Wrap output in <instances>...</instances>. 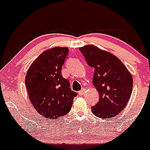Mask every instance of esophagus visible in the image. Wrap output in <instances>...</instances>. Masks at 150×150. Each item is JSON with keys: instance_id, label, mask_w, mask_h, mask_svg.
Masks as SVG:
<instances>
[{"instance_id": "esophagus-1", "label": "esophagus", "mask_w": 150, "mask_h": 150, "mask_svg": "<svg viewBox=\"0 0 150 150\" xmlns=\"http://www.w3.org/2000/svg\"><path fill=\"white\" fill-rule=\"evenodd\" d=\"M85 91H86V88H82L81 91H79V95L83 94L85 93Z\"/></svg>"}]
</instances>
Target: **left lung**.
I'll list each match as a JSON object with an SVG mask.
<instances>
[{
  "label": "left lung",
  "mask_w": 150,
  "mask_h": 150,
  "mask_svg": "<svg viewBox=\"0 0 150 150\" xmlns=\"http://www.w3.org/2000/svg\"><path fill=\"white\" fill-rule=\"evenodd\" d=\"M90 67L94 69L93 84L99 101L91 107L99 118L109 119L125 109L132 91V76L116 56L92 45L79 48Z\"/></svg>",
  "instance_id": "8db88e82"
}]
</instances>
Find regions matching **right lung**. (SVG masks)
<instances>
[{
  "label": "right lung",
  "instance_id": "right-lung-1",
  "mask_svg": "<svg viewBox=\"0 0 150 150\" xmlns=\"http://www.w3.org/2000/svg\"><path fill=\"white\" fill-rule=\"evenodd\" d=\"M69 49L55 47L44 51L33 62L25 76V86L34 109L43 117L56 120L70 111L77 93L62 75Z\"/></svg>",
  "mask_w": 150,
  "mask_h": 150
}]
</instances>
